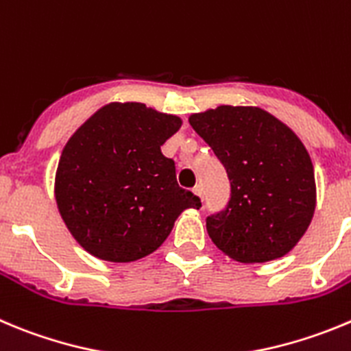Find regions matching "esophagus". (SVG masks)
<instances>
[{
	"instance_id": "34e87169",
	"label": "esophagus",
	"mask_w": 351,
	"mask_h": 351,
	"mask_svg": "<svg viewBox=\"0 0 351 351\" xmlns=\"http://www.w3.org/2000/svg\"><path fill=\"white\" fill-rule=\"evenodd\" d=\"M193 193H195V195H197V197H200V198H204V186L202 184H197L195 186V188H193Z\"/></svg>"
}]
</instances>
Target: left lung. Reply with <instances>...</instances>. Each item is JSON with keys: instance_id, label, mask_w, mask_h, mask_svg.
I'll list each match as a JSON object with an SVG mask.
<instances>
[{"instance_id": "1", "label": "left lung", "mask_w": 351, "mask_h": 351, "mask_svg": "<svg viewBox=\"0 0 351 351\" xmlns=\"http://www.w3.org/2000/svg\"><path fill=\"white\" fill-rule=\"evenodd\" d=\"M189 123L231 182L226 207L207 217L212 242L240 263L285 256L315 212L313 165L300 137L259 108L219 106Z\"/></svg>"}]
</instances>
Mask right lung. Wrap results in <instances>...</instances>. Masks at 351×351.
Returning a JSON list of instances; mask_svg holds the SVG:
<instances>
[{"label": "right lung", "mask_w": 351, "mask_h": 351, "mask_svg": "<svg viewBox=\"0 0 351 351\" xmlns=\"http://www.w3.org/2000/svg\"><path fill=\"white\" fill-rule=\"evenodd\" d=\"M179 127L178 117L141 102H112L67 141L57 167V205L92 256L141 259L165 242L182 210L202 207L178 184L176 163L160 149Z\"/></svg>", "instance_id": "1"}]
</instances>
